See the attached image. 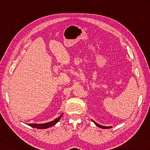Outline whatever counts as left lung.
<instances>
[{"label": "left lung", "mask_w": 150, "mask_h": 150, "mask_svg": "<svg viewBox=\"0 0 150 150\" xmlns=\"http://www.w3.org/2000/svg\"><path fill=\"white\" fill-rule=\"evenodd\" d=\"M93 121V120H92ZM93 123H94V124L98 126V127H101V128H103V129H109V128H111L112 127H106V126H103V125H99V124H97L96 122H95L94 121H93Z\"/></svg>", "instance_id": "8db88e82"}]
</instances>
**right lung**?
<instances>
[{"label": "right lung", "mask_w": 150, "mask_h": 150, "mask_svg": "<svg viewBox=\"0 0 150 150\" xmlns=\"http://www.w3.org/2000/svg\"><path fill=\"white\" fill-rule=\"evenodd\" d=\"M63 115V114H62L60 116H58L57 118L54 119L53 121L49 122L47 123H45V124H28L29 126H30L32 127L37 128V129H47L50 127H52L54 125H55L59 121L60 119L61 118L62 116Z\"/></svg>", "instance_id": "add662e5"}]
</instances>
